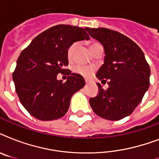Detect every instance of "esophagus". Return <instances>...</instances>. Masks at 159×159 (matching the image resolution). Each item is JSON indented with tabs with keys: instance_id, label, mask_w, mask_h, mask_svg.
<instances>
[{
	"instance_id": "1",
	"label": "esophagus",
	"mask_w": 159,
	"mask_h": 159,
	"mask_svg": "<svg viewBox=\"0 0 159 159\" xmlns=\"http://www.w3.org/2000/svg\"><path fill=\"white\" fill-rule=\"evenodd\" d=\"M85 82H86V83H87V84H88V83H89V82H90V81H89V80L86 79V80H85Z\"/></svg>"
}]
</instances>
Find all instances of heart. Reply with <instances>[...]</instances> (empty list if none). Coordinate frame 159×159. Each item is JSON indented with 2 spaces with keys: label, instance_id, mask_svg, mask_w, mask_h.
I'll return each mask as SVG.
<instances>
[{
  "label": "heart",
  "instance_id": "1",
  "mask_svg": "<svg viewBox=\"0 0 159 159\" xmlns=\"http://www.w3.org/2000/svg\"><path fill=\"white\" fill-rule=\"evenodd\" d=\"M96 43H93L92 44V46L95 45ZM91 46V47H92ZM77 48V43H72V45L70 46L68 49H67V58L69 60H72V57H73V54H74V52H75V49ZM73 70V72L77 73V74L79 75H82V77H91L92 74H93V72H95V68L94 67H92V66H84V65H76L73 67L72 68Z\"/></svg>",
  "mask_w": 159,
  "mask_h": 159
}]
</instances>
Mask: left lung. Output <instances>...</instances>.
<instances>
[{
	"mask_svg": "<svg viewBox=\"0 0 159 159\" xmlns=\"http://www.w3.org/2000/svg\"><path fill=\"white\" fill-rule=\"evenodd\" d=\"M91 37L102 43L104 63L97 77L108 80L104 90L97 83L99 94L89 101L93 111L102 118L119 120L129 116L149 87L150 67L141 48L130 39L106 28L87 29Z\"/></svg>",
	"mask_w": 159,
	"mask_h": 159,
	"instance_id": "1",
	"label": "left lung"
}]
</instances>
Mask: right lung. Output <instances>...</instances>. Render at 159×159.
<instances>
[{"mask_svg": "<svg viewBox=\"0 0 159 159\" xmlns=\"http://www.w3.org/2000/svg\"><path fill=\"white\" fill-rule=\"evenodd\" d=\"M88 28L69 25L51 27L31 41L19 56L13 81L20 103L31 116L53 120L64 116L75 92L85 86L83 77L64 69L68 65L67 49L72 43L88 40ZM66 72V83L57 75Z\"/></svg>", "mask_w": 159, "mask_h": 159, "instance_id": "right-lung-1", "label": "right lung"}]
</instances>
